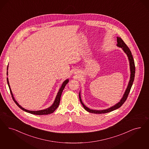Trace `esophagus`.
Masks as SVG:
<instances>
[{
	"label": "esophagus",
	"instance_id": "esophagus-1",
	"mask_svg": "<svg viewBox=\"0 0 149 149\" xmlns=\"http://www.w3.org/2000/svg\"><path fill=\"white\" fill-rule=\"evenodd\" d=\"M75 73H76V74H77V72H75Z\"/></svg>",
	"mask_w": 149,
	"mask_h": 149
}]
</instances>
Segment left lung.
I'll return each instance as SVG.
<instances>
[{
  "instance_id": "obj_1",
  "label": "left lung",
  "mask_w": 149,
  "mask_h": 149,
  "mask_svg": "<svg viewBox=\"0 0 149 149\" xmlns=\"http://www.w3.org/2000/svg\"><path fill=\"white\" fill-rule=\"evenodd\" d=\"M117 46L123 49V51L127 54L129 62V66H130V80L129 81L128 85L127 87L124 92L123 95V97L120 99V101L118 102L117 104L114 105L113 106L109 107V108L106 109H102V110H95V109H91L88 108L86 107L84 103L82 102L81 98V95H80V91L79 93V99L81 103L82 106L85 108V110H86L87 112L90 113H96V114H102V113H106L112 112L114 110L118 109L120 107L124 102L126 101L127 98L128 97L129 93L130 92V90L131 89V87L132 86L133 83L134 77H135V64H134V61L133 57L132 54V52L130 51L128 47L126 45V44L124 42L122 39L120 37H117Z\"/></svg>"
}]
</instances>
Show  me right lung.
Returning a JSON list of instances; mask_svg holds the SVG:
<instances>
[{
  "mask_svg": "<svg viewBox=\"0 0 149 149\" xmlns=\"http://www.w3.org/2000/svg\"><path fill=\"white\" fill-rule=\"evenodd\" d=\"M8 67H7V72H6L7 75H8ZM68 82H69V79H66L64 82H63L61 87H60V88L59 90V91L57 93V95H56V98H55V100H54V102L49 107L46 108V109H45L40 110V111H30V110H27V109H26L23 108L22 107H21L20 105L16 101L15 98L14 97V95L13 94V93L11 91L10 86V85H9V80H8V78L7 77V82H8V85L9 86L11 96L13 97L14 101L16 104V105L19 108H20L22 110L25 111L26 112L33 114H35V115H47V114H51V113L54 112V111H56V108H58V106H59V104L60 103V101H61V97L62 92H63L64 87L66 86V85L68 83Z\"/></svg>",
  "mask_w": 149,
  "mask_h": 149,
  "instance_id": "add662e5",
  "label": "right lung"
}]
</instances>
